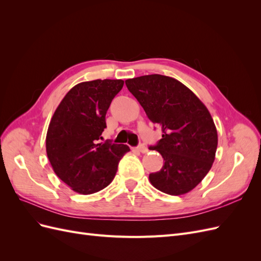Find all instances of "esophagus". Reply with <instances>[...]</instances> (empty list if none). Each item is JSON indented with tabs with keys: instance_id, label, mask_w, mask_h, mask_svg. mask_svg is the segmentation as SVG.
I'll list each match as a JSON object with an SVG mask.
<instances>
[{
	"instance_id": "1",
	"label": "esophagus",
	"mask_w": 261,
	"mask_h": 261,
	"mask_svg": "<svg viewBox=\"0 0 261 261\" xmlns=\"http://www.w3.org/2000/svg\"><path fill=\"white\" fill-rule=\"evenodd\" d=\"M136 151H139L141 153H146V152H148V148L145 145H139L138 147H136Z\"/></svg>"
}]
</instances>
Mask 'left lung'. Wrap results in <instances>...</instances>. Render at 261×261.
I'll return each instance as SVG.
<instances>
[{
	"label": "left lung",
	"instance_id": "1",
	"mask_svg": "<svg viewBox=\"0 0 261 261\" xmlns=\"http://www.w3.org/2000/svg\"><path fill=\"white\" fill-rule=\"evenodd\" d=\"M150 121L159 124L162 138L155 146L163 158L149 180L172 196L191 192L208 174L215 161L218 133L208 109L185 85L169 76L145 75L125 81Z\"/></svg>",
	"mask_w": 261,
	"mask_h": 261
}]
</instances>
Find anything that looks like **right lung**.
<instances>
[{"mask_svg": "<svg viewBox=\"0 0 261 261\" xmlns=\"http://www.w3.org/2000/svg\"><path fill=\"white\" fill-rule=\"evenodd\" d=\"M122 80L77 84L55 110L45 138L46 154L60 179L74 192L94 194L113 180L118 162L129 147L100 143L106 114L123 88Z\"/></svg>", "mask_w": 261, "mask_h": 261, "instance_id": "add662e5", "label": "right lung"}]
</instances>
